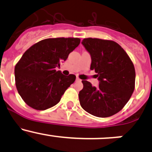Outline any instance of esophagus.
<instances>
[{
	"mask_svg": "<svg viewBox=\"0 0 152 152\" xmlns=\"http://www.w3.org/2000/svg\"><path fill=\"white\" fill-rule=\"evenodd\" d=\"M76 81H77V82H81L82 80H81L79 77H76Z\"/></svg>",
	"mask_w": 152,
	"mask_h": 152,
	"instance_id": "34e87169",
	"label": "esophagus"
}]
</instances>
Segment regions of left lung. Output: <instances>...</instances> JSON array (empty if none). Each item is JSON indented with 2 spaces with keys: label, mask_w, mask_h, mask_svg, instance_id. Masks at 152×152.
I'll return each instance as SVG.
<instances>
[{
  "label": "left lung",
  "mask_w": 152,
  "mask_h": 152,
  "mask_svg": "<svg viewBox=\"0 0 152 152\" xmlns=\"http://www.w3.org/2000/svg\"><path fill=\"white\" fill-rule=\"evenodd\" d=\"M91 56L90 70L99 80L98 87L82 80L79 98L82 108L90 114L107 118L118 113L131 98L135 86L132 61L119 44L113 40L85 38L82 42Z\"/></svg>",
  "instance_id": "left-lung-1"
}]
</instances>
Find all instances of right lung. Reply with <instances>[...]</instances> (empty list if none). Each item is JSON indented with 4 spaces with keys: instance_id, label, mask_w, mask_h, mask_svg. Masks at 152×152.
<instances>
[{
    "instance_id": "right-lung-1",
    "label": "right lung",
    "mask_w": 152,
    "mask_h": 152,
    "mask_svg": "<svg viewBox=\"0 0 152 152\" xmlns=\"http://www.w3.org/2000/svg\"><path fill=\"white\" fill-rule=\"evenodd\" d=\"M79 43V38H48L34 44L23 53L15 67V85L27 105L45 110L59 103L76 76H64L56 67Z\"/></svg>"
}]
</instances>
